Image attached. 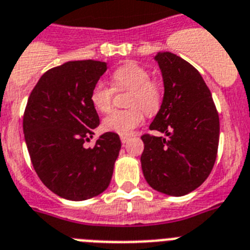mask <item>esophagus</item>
Listing matches in <instances>:
<instances>
[{
	"instance_id": "34e87169",
	"label": "esophagus",
	"mask_w": 250,
	"mask_h": 250,
	"mask_svg": "<svg viewBox=\"0 0 250 250\" xmlns=\"http://www.w3.org/2000/svg\"><path fill=\"white\" fill-rule=\"evenodd\" d=\"M120 139H121V143H123V144H125V143H126L127 140L130 139V138H129V136H125V135H123V136H121V138H120Z\"/></svg>"
}]
</instances>
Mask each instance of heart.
Segmentation results:
<instances>
[{
  "label": "heart",
  "instance_id": "obj_1",
  "mask_svg": "<svg viewBox=\"0 0 250 250\" xmlns=\"http://www.w3.org/2000/svg\"><path fill=\"white\" fill-rule=\"evenodd\" d=\"M110 81L112 87L101 82L92 87L89 100L93 107L100 112H108L112 107L115 91L130 89L127 96V106L130 108L115 110L104 117L102 127L106 131L127 135L143 123V111L153 115L161 107L163 97L161 82L150 78V72L142 64L136 62L123 64L112 72Z\"/></svg>",
  "mask_w": 250,
  "mask_h": 250
}]
</instances>
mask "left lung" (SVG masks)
Returning a JSON list of instances; mask_svg holds the SVG:
<instances>
[{
    "mask_svg": "<svg viewBox=\"0 0 250 250\" xmlns=\"http://www.w3.org/2000/svg\"><path fill=\"white\" fill-rule=\"evenodd\" d=\"M164 97L144 134L140 162L151 188L170 196L187 195L211 173L217 155L220 123L211 92L193 65L173 53H158Z\"/></svg>",
    "mask_w": 250,
    "mask_h": 250,
    "instance_id": "8db88e82",
    "label": "left lung"
}]
</instances>
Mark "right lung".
<instances>
[{"label":"right lung","instance_id":"add662e5","mask_svg":"<svg viewBox=\"0 0 250 250\" xmlns=\"http://www.w3.org/2000/svg\"><path fill=\"white\" fill-rule=\"evenodd\" d=\"M106 69L104 62L87 59L46 70L23 112L25 142L36 174L55 195L72 201L107 188L121 148L116 133H104L93 148L84 146L100 125L91 89Z\"/></svg>","mask_w":250,"mask_h":250}]
</instances>
